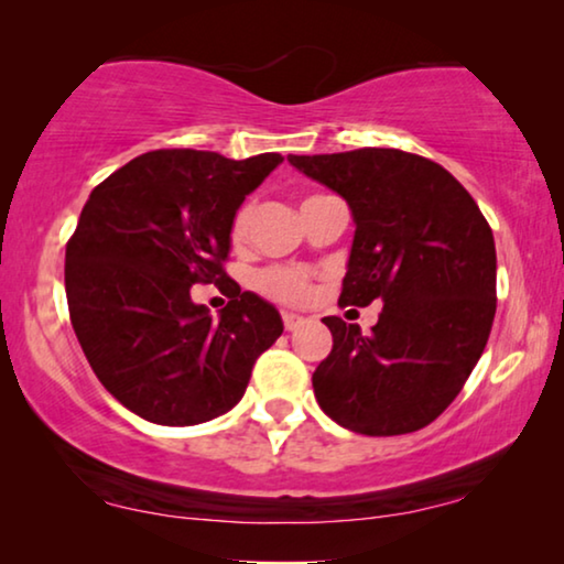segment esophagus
<instances>
[{
    "label": "esophagus",
    "instance_id": "34e87169",
    "mask_svg": "<svg viewBox=\"0 0 564 564\" xmlns=\"http://www.w3.org/2000/svg\"><path fill=\"white\" fill-rule=\"evenodd\" d=\"M282 323H284V328L288 330H295V328H300L305 323V318L300 313H292V311H284L282 313Z\"/></svg>",
    "mask_w": 564,
    "mask_h": 564
}]
</instances>
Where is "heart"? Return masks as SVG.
Returning a JSON list of instances; mask_svg holds the SVG:
<instances>
[{
  "mask_svg": "<svg viewBox=\"0 0 564 564\" xmlns=\"http://www.w3.org/2000/svg\"><path fill=\"white\" fill-rule=\"evenodd\" d=\"M249 223H251V207L243 205L241 210L234 215V223H230V241L243 243L246 234H249ZM257 288L264 292L267 297L280 300V303H305V300L311 297V282H307V274L290 267L261 269L257 274Z\"/></svg>",
  "mask_w": 564,
  "mask_h": 564,
  "instance_id": "heart-1",
  "label": "heart"
}]
</instances>
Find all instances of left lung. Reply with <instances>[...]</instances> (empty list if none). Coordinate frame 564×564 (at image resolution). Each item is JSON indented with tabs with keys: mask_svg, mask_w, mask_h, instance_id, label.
I'll list each match as a JSON object with an SVG mask.
<instances>
[{
	"mask_svg": "<svg viewBox=\"0 0 564 564\" xmlns=\"http://www.w3.org/2000/svg\"><path fill=\"white\" fill-rule=\"evenodd\" d=\"M349 205L344 305L382 300L369 334L328 315L334 349L313 372L338 426L398 436L459 395L496 318V241L469 192L434 161L398 149L288 156Z\"/></svg>",
	"mask_w": 564,
	"mask_h": 564,
	"instance_id": "obj_1",
	"label": "left lung"
}]
</instances>
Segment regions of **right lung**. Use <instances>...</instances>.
Listing matches in <instances>:
<instances>
[{
  "label": "right lung",
  "instance_id": "add662e5",
  "mask_svg": "<svg viewBox=\"0 0 564 564\" xmlns=\"http://www.w3.org/2000/svg\"><path fill=\"white\" fill-rule=\"evenodd\" d=\"M282 161L151 151L91 189L66 246L68 313L99 382L141 419L197 426L228 413L282 336L280 311L223 272L234 215ZM213 281L231 297L218 319L188 295Z\"/></svg>",
  "mask_w": 564,
  "mask_h": 564
}]
</instances>
